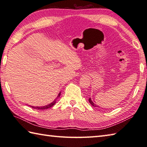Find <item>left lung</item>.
Returning a JSON list of instances; mask_svg holds the SVG:
<instances>
[{"instance_id":"left-lung-1","label":"left lung","mask_w":147,"mask_h":147,"mask_svg":"<svg viewBox=\"0 0 147 147\" xmlns=\"http://www.w3.org/2000/svg\"><path fill=\"white\" fill-rule=\"evenodd\" d=\"M88 101H89V102H90V104H91V105H92L93 106H94V107H96V105H95L94 104V103L93 102V101H92V100H91V98H89V99H88Z\"/></svg>"}]
</instances>
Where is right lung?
I'll return each mask as SVG.
<instances>
[{
    "label": "right lung",
    "mask_w": 147,
    "mask_h": 147,
    "mask_svg": "<svg viewBox=\"0 0 147 147\" xmlns=\"http://www.w3.org/2000/svg\"><path fill=\"white\" fill-rule=\"evenodd\" d=\"M60 94L61 92H60L58 95V96L57 97V98L55 99L52 102H51L50 104H49L48 105H46V106H30V107H32V108H35L37 109V110H46V109H48V108H50L51 107H52L53 106H54V105L56 103V100L59 98L60 96Z\"/></svg>",
    "instance_id": "right-lung-1"
}]
</instances>
